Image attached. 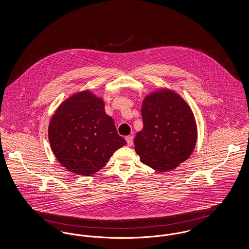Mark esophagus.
I'll return each mask as SVG.
<instances>
[{"label":"esophagus","mask_w":249,"mask_h":249,"mask_svg":"<svg viewBox=\"0 0 249 249\" xmlns=\"http://www.w3.org/2000/svg\"><path fill=\"white\" fill-rule=\"evenodd\" d=\"M126 141H127L128 145L131 146L132 143H133V137H132V136H127V137H126Z\"/></svg>","instance_id":"esophagus-1"}]
</instances>
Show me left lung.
Segmentation results:
<instances>
[{
  "mask_svg": "<svg viewBox=\"0 0 249 249\" xmlns=\"http://www.w3.org/2000/svg\"><path fill=\"white\" fill-rule=\"evenodd\" d=\"M143 127L134 149L143 164L158 172L175 170L192 154L198 138L194 114L188 103L167 88L146 95L141 108Z\"/></svg>",
  "mask_w": 249,
  "mask_h": 249,
  "instance_id": "obj_1",
  "label": "left lung"
}]
</instances>
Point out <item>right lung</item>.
Returning <instances> with one entry per match:
<instances>
[{"instance_id": "1", "label": "right lung", "mask_w": 249, "mask_h": 249, "mask_svg": "<svg viewBox=\"0 0 249 249\" xmlns=\"http://www.w3.org/2000/svg\"><path fill=\"white\" fill-rule=\"evenodd\" d=\"M48 140L59 163L83 177L100 171L117 149L127 144L107 115L103 98L89 89L59 105L49 121Z\"/></svg>"}]
</instances>
